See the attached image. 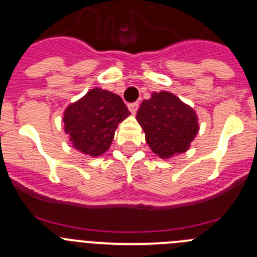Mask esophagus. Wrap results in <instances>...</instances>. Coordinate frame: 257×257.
I'll use <instances>...</instances> for the list:
<instances>
[{"label": "esophagus", "instance_id": "obj_1", "mask_svg": "<svg viewBox=\"0 0 257 257\" xmlns=\"http://www.w3.org/2000/svg\"><path fill=\"white\" fill-rule=\"evenodd\" d=\"M138 108L139 103H130V104H128V109H130V112L133 113V114H135V113L138 112Z\"/></svg>", "mask_w": 257, "mask_h": 257}]
</instances>
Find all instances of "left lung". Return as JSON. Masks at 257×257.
Returning <instances> with one entry per match:
<instances>
[{
    "mask_svg": "<svg viewBox=\"0 0 257 257\" xmlns=\"http://www.w3.org/2000/svg\"><path fill=\"white\" fill-rule=\"evenodd\" d=\"M136 119L152 152L163 159L188 150L199 133L195 110L168 91L153 93L150 99H145Z\"/></svg>",
    "mask_w": 257,
    "mask_h": 257,
    "instance_id": "left-lung-1",
    "label": "left lung"
}]
</instances>
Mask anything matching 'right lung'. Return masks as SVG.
I'll use <instances>...</instances> for the list:
<instances>
[{
	"label": "right lung",
	"instance_id": "right-lung-1",
	"mask_svg": "<svg viewBox=\"0 0 257 257\" xmlns=\"http://www.w3.org/2000/svg\"><path fill=\"white\" fill-rule=\"evenodd\" d=\"M130 116L117 94L95 88L72 103L63 113L65 133L72 147L90 157L104 154L112 144L119 122Z\"/></svg>",
	"mask_w": 257,
	"mask_h": 257
}]
</instances>
